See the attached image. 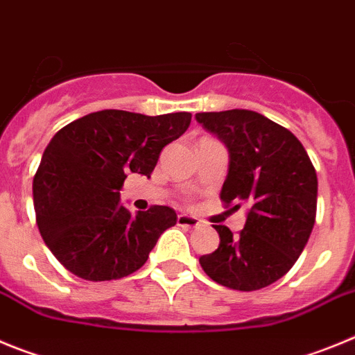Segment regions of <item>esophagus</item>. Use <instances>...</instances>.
<instances>
[{"label":"esophagus","instance_id":"34e87169","mask_svg":"<svg viewBox=\"0 0 355 355\" xmlns=\"http://www.w3.org/2000/svg\"><path fill=\"white\" fill-rule=\"evenodd\" d=\"M177 223L180 226H187V228H198L201 225V221L196 216H189V214H178Z\"/></svg>","mask_w":355,"mask_h":355}]
</instances>
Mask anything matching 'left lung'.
Segmentation results:
<instances>
[{
    "instance_id": "8db88e82",
    "label": "left lung",
    "mask_w": 355,
    "mask_h": 355,
    "mask_svg": "<svg viewBox=\"0 0 355 355\" xmlns=\"http://www.w3.org/2000/svg\"><path fill=\"white\" fill-rule=\"evenodd\" d=\"M196 122L228 148L221 200L249 207L239 235L214 226L221 242L214 253L200 258L201 267L228 288H265L292 269L311 235L317 171L302 143L257 111L198 113Z\"/></svg>"
}]
</instances>
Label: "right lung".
<instances>
[{
	"label": "right lung",
	"instance_id": "add662e5",
	"mask_svg": "<svg viewBox=\"0 0 355 355\" xmlns=\"http://www.w3.org/2000/svg\"><path fill=\"white\" fill-rule=\"evenodd\" d=\"M189 123L191 113L104 110L54 134L35 173L33 205L44 242L67 270L110 281L143 267L177 212L154 205L134 216L120 189L129 173L150 178L161 150Z\"/></svg>",
	"mask_w": 355,
	"mask_h": 355
}]
</instances>
